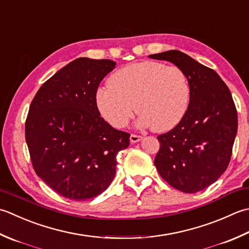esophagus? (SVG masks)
<instances>
[{
	"instance_id": "34e87169",
	"label": "esophagus",
	"mask_w": 249,
	"mask_h": 249,
	"mask_svg": "<svg viewBox=\"0 0 249 249\" xmlns=\"http://www.w3.org/2000/svg\"><path fill=\"white\" fill-rule=\"evenodd\" d=\"M129 139H130V142H134L135 143V142H138V141H140L141 139H142V137H141V136H139V135L131 134Z\"/></svg>"
}]
</instances>
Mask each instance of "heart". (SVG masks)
Returning a JSON list of instances; mask_svg holds the SVG:
<instances>
[{
    "label": "heart",
    "instance_id": "heart-1",
    "mask_svg": "<svg viewBox=\"0 0 249 249\" xmlns=\"http://www.w3.org/2000/svg\"><path fill=\"white\" fill-rule=\"evenodd\" d=\"M187 74L177 66L157 61L131 63L116 71L96 92V106L110 125L123 128L137 108L138 124L155 131L174 128L190 100Z\"/></svg>",
    "mask_w": 249,
    "mask_h": 249
}]
</instances>
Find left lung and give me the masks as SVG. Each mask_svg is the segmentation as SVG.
Here are the masks:
<instances>
[{
  "label": "left lung",
  "instance_id": "obj_1",
  "mask_svg": "<svg viewBox=\"0 0 249 249\" xmlns=\"http://www.w3.org/2000/svg\"><path fill=\"white\" fill-rule=\"evenodd\" d=\"M182 69L190 84L186 114L159 135L154 165L173 188L184 193L206 189L226 172L237 133V111L230 89L217 73L179 51L150 55Z\"/></svg>",
  "mask_w": 249,
  "mask_h": 249
}]
</instances>
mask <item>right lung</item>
<instances>
[{
  "mask_svg": "<svg viewBox=\"0 0 249 249\" xmlns=\"http://www.w3.org/2000/svg\"><path fill=\"white\" fill-rule=\"evenodd\" d=\"M109 59L77 58L37 90L26 120V141L34 172L56 193L73 201L99 196L116 170V154L129 134L101 118L96 92L114 69Z\"/></svg>",
  "mask_w": 249,
  "mask_h": 249,
  "instance_id": "1",
  "label": "right lung"
}]
</instances>
